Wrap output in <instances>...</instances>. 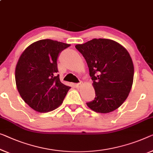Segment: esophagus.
<instances>
[{
	"instance_id": "esophagus-1",
	"label": "esophagus",
	"mask_w": 153,
	"mask_h": 153,
	"mask_svg": "<svg viewBox=\"0 0 153 153\" xmlns=\"http://www.w3.org/2000/svg\"><path fill=\"white\" fill-rule=\"evenodd\" d=\"M83 84V82H79V83H77V84H75V86H76V88H79V87H80V86L82 85Z\"/></svg>"
}]
</instances>
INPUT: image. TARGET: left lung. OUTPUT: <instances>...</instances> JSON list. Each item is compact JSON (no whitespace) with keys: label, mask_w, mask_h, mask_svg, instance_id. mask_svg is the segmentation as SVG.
<instances>
[{"label":"left lung","mask_w":153,"mask_h":153,"mask_svg":"<svg viewBox=\"0 0 153 153\" xmlns=\"http://www.w3.org/2000/svg\"><path fill=\"white\" fill-rule=\"evenodd\" d=\"M76 48L86 61L95 92L86 103L93 111L108 113L124 103L132 88L134 66L128 52L115 41L94 38Z\"/></svg>","instance_id":"1"}]
</instances>
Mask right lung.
Instances as JSON below:
<instances>
[{"mask_svg": "<svg viewBox=\"0 0 153 153\" xmlns=\"http://www.w3.org/2000/svg\"><path fill=\"white\" fill-rule=\"evenodd\" d=\"M70 45L50 39L27 47L15 70L17 89L26 104L39 113H47L62 103L70 86L61 82L57 66L59 53Z\"/></svg>", "mask_w": 153, "mask_h": 153, "instance_id": "1", "label": "right lung"}]
</instances>
